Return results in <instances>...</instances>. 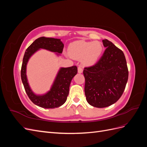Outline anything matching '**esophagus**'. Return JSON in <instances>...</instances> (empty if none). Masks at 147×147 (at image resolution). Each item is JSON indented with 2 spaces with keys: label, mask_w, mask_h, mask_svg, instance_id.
Instances as JSON below:
<instances>
[{
  "label": "esophagus",
  "mask_w": 147,
  "mask_h": 147,
  "mask_svg": "<svg viewBox=\"0 0 147 147\" xmlns=\"http://www.w3.org/2000/svg\"><path fill=\"white\" fill-rule=\"evenodd\" d=\"M78 72L79 74H81V73L83 72V67H82V66L80 65L78 67Z\"/></svg>",
  "instance_id": "esophagus-1"
}]
</instances>
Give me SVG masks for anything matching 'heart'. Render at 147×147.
<instances>
[{"instance_id": "1", "label": "heart", "mask_w": 147, "mask_h": 147, "mask_svg": "<svg viewBox=\"0 0 147 147\" xmlns=\"http://www.w3.org/2000/svg\"><path fill=\"white\" fill-rule=\"evenodd\" d=\"M103 51L101 43L97 41L86 42L77 40L71 43L68 48L69 55L75 59L82 58L87 65L94 64L99 59Z\"/></svg>"}]
</instances>
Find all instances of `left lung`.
Returning a JSON list of instances; mask_svg holds the SVG:
<instances>
[{"label":"left lung","instance_id":"8db88e82","mask_svg":"<svg viewBox=\"0 0 147 147\" xmlns=\"http://www.w3.org/2000/svg\"><path fill=\"white\" fill-rule=\"evenodd\" d=\"M102 42L106 48L103 55L94 65L83 70L86 100L97 108L109 107L121 97L129 74L123 51L107 39Z\"/></svg>","mask_w":147,"mask_h":147}]
</instances>
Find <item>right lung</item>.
Instances as JSON below:
<instances>
[{"label": "right lung", "instance_id": "add662e5", "mask_svg": "<svg viewBox=\"0 0 147 147\" xmlns=\"http://www.w3.org/2000/svg\"><path fill=\"white\" fill-rule=\"evenodd\" d=\"M43 48L52 52L62 53L64 44L60 39L40 37L26 49L21 66V77L26 94L34 104L44 109H55L63 105L69 95L71 81L77 74V67L74 65L67 68H61L51 88L45 94L38 96L30 90L26 77V65L30 57L39 49Z\"/></svg>", "mask_w": 147, "mask_h": 147}]
</instances>
